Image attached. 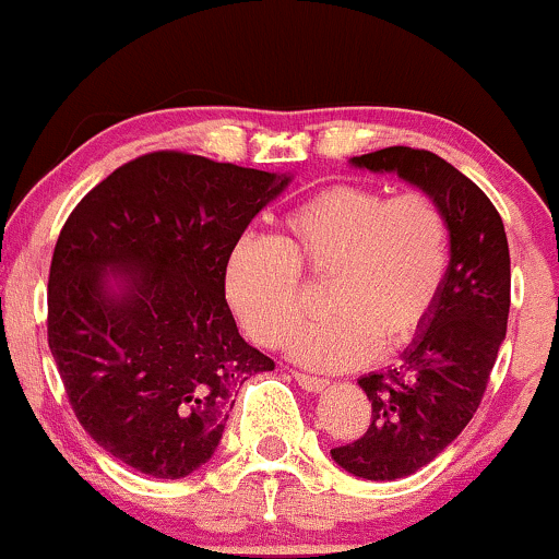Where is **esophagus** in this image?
<instances>
[{"mask_svg":"<svg viewBox=\"0 0 559 559\" xmlns=\"http://www.w3.org/2000/svg\"><path fill=\"white\" fill-rule=\"evenodd\" d=\"M293 378H296L298 385L304 388V391H309V393H319V391H324V388L330 385V380H324V378H317V374L293 372Z\"/></svg>","mask_w":559,"mask_h":559,"instance_id":"1","label":"esophagus"}]
</instances>
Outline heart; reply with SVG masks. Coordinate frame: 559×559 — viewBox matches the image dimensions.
Wrapping results in <instances>:
<instances>
[{"instance_id":"b5f03b06","label":"heart","mask_w":559,"mask_h":559,"mask_svg":"<svg viewBox=\"0 0 559 559\" xmlns=\"http://www.w3.org/2000/svg\"><path fill=\"white\" fill-rule=\"evenodd\" d=\"M451 227L428 192L388 195L332 185L293 205L274 240L242 237L224 290L255 343L280 348L302 316V281L330 276L329 317L296 333L293 356L313 369H350L417 341L447 285Z\"/></svg>"}]
</instances>
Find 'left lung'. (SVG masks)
I'll use <instances>...</instances> for the list:
<instances>
[{
    "mask_svg": "<svg viewBox=\"0 0 559 559\" xmlns=\"http://www.w3.org/2000/svg\"><path fill=\"white\" fill-rule=\"evenodd\" d=\"M354 166L417 185L441 203L451 227L447 285L430 322L396 367L359 380L372 423L330 451L356 478L396 480L436 460L478 412L507 335L510 246L486 192L430 150L385 147Z\"/></svg>",
    "mask_w": 559,
    "mask_h": 559,
    "instance_id": "obj_1",
    "label": "left lung"
}]
</instances>
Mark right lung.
Wrapping results in <instances>:
<instances>
[{
    "label": "right lung",
    "mask_w": 559,
    "mask_h": 559,
    "mask_svg": "<svg viewBox=\"0 0 559 559\" xmlns=\"http://www.w3.org/2000/svg\"><path fill=\"white\" fill-rule=\"evenodd\" d=\"M287 181L158 150L116 168L62 224L49 350L81 428L123 465L171 480L195 473L242 382L274 369L237 332L224 266Z\"/></svg>",
    "instance_id": "right-lung-1"
}]
</instances>
